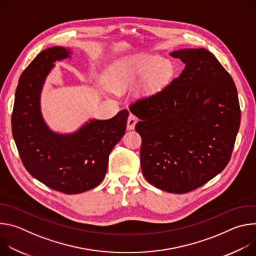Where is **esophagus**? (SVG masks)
<instances>
[{
	"label": "esophagus",
	"mask_w": 256,
	"mask_h": 256,
	"mask_svg": "<svg viewBox=\"0 0 256 256\" xmlns=\"http://www.w3.org/2000/svg\"><path fill=\"white\" fill-rule=\"evenodd\" d=\"M136 122H138V118H136V116L130 114L128 116V118L126 128H128V130H134V126H136Z\"/></svg>",
	"instance_id": "obj_1"
}]
</instances>
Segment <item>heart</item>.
<instances>
[{
	"label": "heart",
	"mask_w": 256,
	"mask_h": 256,
	"mask_svg": "<svg viewBox=\"0 0 256 256\" xmlns=\"http://www.w3.org/2000/svg\"><path fill=\"white\" fill-rule=\"evenodd\" d=\"M172 74L173 64L169 60L156 54H134L109 66L107 80L116 90H122L142 78V91L150 95L161 90Z\"/></svg>",
	"instance_id": "obj_1"
}]
</instances>
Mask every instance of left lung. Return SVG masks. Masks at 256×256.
Returning a JSON list of instances; mask_svg holds the SVG:
<instances>
[{"mask_svg": "<svg viewBox=\"0 0 256 256\" xmlns=\"http://www.w3.org/2000/svg\"><path fill=\"white\" fill-rule=\"evenodd\" d=\"M170 56L186 64L179 77L130 110L140 118L144 178L159 190L186 194L227 166L241 112L235 83L212 52L186 48Z\"/></svg>", "mask_w": 256, "mask_h": 256, "instance_id": "left-lung-1", "label": "left lung"}]
</instances>
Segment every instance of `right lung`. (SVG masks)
<instances>
[{
    "label": "right lung",
    "instance_id": "right-lung-1",
    "mask_svg": "<svg viewBox=\"0 0 256 256\" xmlns=\"http://www.w3.org/2000/svg\"><path fill=\"white\" fill-rule=\"evenodd\" d=\"M70 48L54 46L40 52L19 79L12 114V132L26 170L46 186L75 194L96 188L104 179L108 157L126 134L128 112L106 120H89L72 134L52 132L40 108L42 91L56 60Z\"/></svg>",
    "mask_w": 256,
    "mask_h": 256
}]
</instances>
